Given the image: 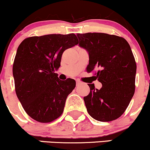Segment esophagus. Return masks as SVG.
Masks as SVG:
<instances>
[{
	"instance_id": "obj_1",
	"label": "esophagus",
	"mask_w": 150,
	"mask_h": 150,
	"mask_svg": "<svg viewBox=\"0 0 150 150\" xmlns=\"http://www.w3.org/2000/svg\"><path fill=\"white\" fill-rule=\"evenodd\" d=\"M76 86H79V85H80L81 83V82L80 81H79V80H76Z\"/></svg>"
}]
</instances>
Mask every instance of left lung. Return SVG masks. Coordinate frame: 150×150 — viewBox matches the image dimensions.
<instances>
[{
	"mask_svg": "<svg viewBox=\"0 0 150 150\" xmlns=\"http://www.w3.org/2000/svg\"><path fill=\"white\" fill-rule=\"evenodd\" d=\"M79 46L87 50L88 73L102 83L100 89L89 84L90 92L83 97L88 113L100 122L120 117L134 96L137 64L128 42L122 37L104 33H77Z\"/></svg>",
	"mask_w": 150,
	"mask_h": 150,
	"instance_id": "left-lung-1",
	"label": "left lung"
}]
</instances>
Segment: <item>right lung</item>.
<instances>
[{
	"label": "right lung",
	"mask_w": 150,
	"mask_h": 150,
	"mask_svg": "<svg viewBox=\"0 0 150 150\" xmlns=\"http://www.w3.org/2000/svg\"><path fill=\"white\" fill-rule=\"evenodd\" d=\"M78 43L70 33L28 37L19 45L13 65L16 93L25 112L37 122H51L64 112L76 81H62L55 71L64 51Z\"/></svg>",
	"instance_id": "add662e5"
}]
</instances>
